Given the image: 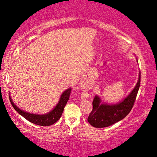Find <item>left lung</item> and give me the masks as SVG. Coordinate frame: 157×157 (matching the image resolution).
<instances>
[{"mask_svg":"<svg viewBox=\"0 0 157 157\" xmlns=\"http://www.w3.org/2000/svg\"><path fill=\"white\" fill-rule=\"evenodd\" d=\"M140 84V72L135 88L128 96L118 104H100V98L98 95H95L92 102L93 109L87 119L89 124L97 128H102L112 125L125 118L134 105Z\"/></svg>","mask_w":157,"mask_h":157,"instance_id":"8db88e82","label":"left lung"}]
</instances>
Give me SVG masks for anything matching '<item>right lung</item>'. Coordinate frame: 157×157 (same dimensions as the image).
I'll list each match as a JSON object with an SVG mask.
<instances>
[{
  "label": "right lung",
  "instance_id": "1",
  "mask_svg": "<svg viewBox=\"0 0 157 157\" xmlns=\"http://www.w3.org/2000/svg\"><path fill=\"white\" fill-rule=\"evenodd\" d=\"M71 93V89H68L67 90L63 93L62 96L60 98V100L58 102V104L56 105L53 109L50 111V112L44 115H38V114H33L30 113L28 112H25L24 111H22L19 108L17 107L14 102H12L11 98L10 97V100L11 102V104L14 108V109L17 111V112L21 114V116L28 120V121L31 122L34 124H38V125L41 126H50L59 120L61 116L63 111V109H64L66 103L68 101L69 98H70V95Z\"/></svg>",
  "mask_w": 157,
  "mask_h": 157
}]
</instances>
